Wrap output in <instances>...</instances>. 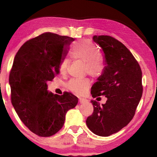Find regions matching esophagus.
Wrapping results in <instances>:
<instances>
[{
	"label": "esophagus",
	"instance_id": "obj_1",
	"mask_svg": "<svg viewBox=\"0 0 157 157\" xmlns=\"http://www.w3.org/2000/svg\"><path fill=\"white\" fill-rule=\"evenodd\" d=\"M79 102L80 104H83V103H85L86 102V99H84V98H79Z\"/></svg>",
	"mask_w": 157,
	"mask_h": 157
}]
</instances>
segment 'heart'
Returning <instances> with one entry per match:
<instances>
[{"label":"heart","mask_w":157,"mask_h":157,"mask_svg":"<svg viewBox=\"0 0 157 157\" xmlns=\"http://www.w3.org/2000/svg\"><path fill=\"white\" fill-rule=\"evenodd\" d=\"M71 56L75 59L81 60L85 63V70L90 75L98 76L105 68V62L100 55L98 48L89 39H81L73 43L71 49ZM70 63V60L64 58L59 65L60 73L64 74ZM68 88L76 94H84L90 87L89 79H73L67 84Z\"/></svg>","instance_id":"obj_1"}]
</instances>
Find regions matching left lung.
Instances as JSON below:
<instances>
[{"mask_svg": "<svg viewBox=\"0 0 157 157\" xmlns=\"http://www.w3.org/2000/svg\"><path fill=\"white\" fill-rule=\"evenodd\" d=\"M93 40L104 52L105 68L91 87L93 98L104 95L105 104L91 100L94 113L86 119L95 134L109 136L128 124L143 94L142 72L126 46L110 36L95 35Z\"/></svg>", "mask_w": 157, "mask_h": 157, "instance_id": "obj_1", "label": "left lung"}]
</instances>
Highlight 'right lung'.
<instances>
[{
  "instance_id": "right-lung-1",
  "label": "right lung",
  "mask_w": 157,
  "mask_h": 157,
  "mask_svg": "<svg viewBox=\"0 0 157 157\" xmlns=\"http://www.w3.org/2000/svg\"><path fill=\"white\" fill-rule=\"evenodd\" d=\"M75 39L46 33L26 41L14 57L9 78L12 104L21 121L39 136H51L62 129L66 112L78 98L48 91L47 82L59 73V65Z\"/></svg>"
}]
</instances>
